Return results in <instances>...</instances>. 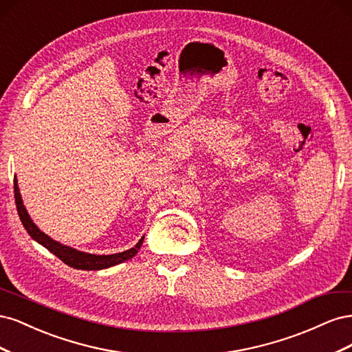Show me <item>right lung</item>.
<instances>
[{
  "label": "right lung",
  "mask_w": 352,
  "mask_h": 352,
  "mask_svg": "<svg viewBox=\"0 0 352 352\" xmlns=\"http://www.w3.org/2000/svg\"><path fill=\"white\" fill-rule=\"evenodd\" d=\"M14 198H16V207L19 217L22 220L25 229L28 230L29 235L34 238L38 243H41L42 247H45L50 252H52L58 257L63 263H66L67 265L73 269L78 270H102V269H109L111 265L120 264L126 260H131L133 255L138 254L140 251L141 245L144 242V236L140 239L133 248L123 251V252H117V254H110V255H97V254H88V252H82L74 248L67 247V245H63L54 239H51L48 235H45L44 232H41L38 226L35 225L32 219L29 217L28 211L23 206L22 195H20V190L17 186V179L14 177Z\"/></svg>",
  "instance_id": "obj_1"
}]
</instances>
